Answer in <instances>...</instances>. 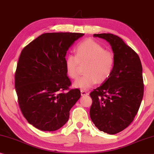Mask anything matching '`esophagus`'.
<instances>
[{"mask_svg":"<svg viewBox=\"0 0 154 154\" xmlns=\"http://www.w3.org/2000/svg\"><path fill=\"white\" fill-rule=\"evenodd\" d=\"M89 93L86 90H82L81 91V94L82 95V96H84V95H88Z\"/></svg>","mask_w":154,"mask_h":154,"instance_id":"1","label":"esophagus"}]
</instances>
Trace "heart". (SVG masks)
Returning a JSON list of instances; mask_svg holds the SVG:
<instances>
[{
  "instance_id": "b5f03b06",
  "label": "heart",
  "mask_w": 154,
  "mask_h": 154,
  "mask_svg": "<svg viewBox=\"0 0 154 154\" xmlns=\"http://www.w3.org/2000/svg\"><path fill=\"white\" fill-rule=\"evenodd\" d=\"M75 55L69 54L65 58V68L68 76L75 79L80 74V64H86L84 76L75 81L74 86L88 90L97 84H102L111 76L115 65V57L103 46L91 39L78 44Z\"/></svg>"
}]
</instances>
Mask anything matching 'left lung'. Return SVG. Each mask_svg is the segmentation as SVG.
<instances>
[{
  "instance_id": "8db88e82",
  "label": "left lung",
  "mask_w": 154,
  "mask_h": 154,
  "mask_svg": "<svg viewBox=\"0 0 154 154\" xmlns=\"http://www.w3.org/2000/svg\"><path fill=\"white\" fill-rule=\"evenodd\" d=\"M93 36L109 43L115 65L109 79L90 92V116L100 131L115 134L130 125L140 108L144 92L142 64L137 53L119 36Z\"/></svg>"
}]
</instances>
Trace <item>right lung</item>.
I'll list each match as a JSON object with an SVG mask.
<instances>
[{
	"label": "right lung",
	"mask_w": 154,
	"mask_h": 154,
	"mask_svg": "<svg viewBox=\"0 0 154 154\" xmlns=\"http://www.w3.org/2000/svg\"><path fill=\"white\" fill-rule=\"evenodd\" d=\"M79 33H46L24 47L15 73V88L24 118L38 130H57L69 119L70 110L81 97L69 90L65 56Z\"/></svg>",
	"instance_id": "right-lung-1"
}]
</instances>
